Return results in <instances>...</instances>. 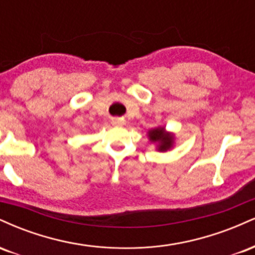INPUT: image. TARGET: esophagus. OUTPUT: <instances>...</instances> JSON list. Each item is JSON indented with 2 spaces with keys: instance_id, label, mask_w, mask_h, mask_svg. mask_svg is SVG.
<instances>
[{
  "instance_id": "esophagus-1",
  "label": "esophagus",
  "mask_w": 255,
  "mask_h": 255,
  "mask_svg": "<svg viewBox=\"0 0 255 255\" xmlns=\"http://www.w3.org/2000/svg\"><path fill=\"white\" fill-rule=\"evenodd\" d=\"M113 125L122 126V125H125V121H124V120H120V119H114L113 120Z\"/></svg>"
}]
</instances>
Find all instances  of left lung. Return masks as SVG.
<instances>
[{"label":"left lung","instance_id":"obj_1","mask_svg":"<svg viewBox=\"0 0 255 255\" xmlns=\"http://www.w3.org/2000/svg\"><path fill=\"white\" fill-rule=\"evenodd\" d=\"M148 139L152 142L157 144L158 151H168L170 150L174 145L175 136L171 133L165 131L164 127H157L153 129L148 130Z\"/></svg>","mask_w":255,"mask_h":255}]
</instances>
